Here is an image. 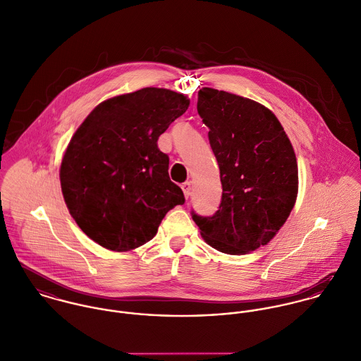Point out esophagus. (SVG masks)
<instances>
[{
    "label": "esophagus",
    "instance_id": "esophagus-1",
    "mask_svg": "<svg viewBox=\"0 0 361 361\" xmlns=\"http://www.w3.org/2000/svg\"><path fill=\"white\" fill-rule=\"evenodd\" d=\"M182 190H183L185 197L189 199V196H190V193H192V185H190V182H185V183L182 185Z\"/></svg>",
    "mask_w": 361,
    "mask_h": 361
}]
</instances>
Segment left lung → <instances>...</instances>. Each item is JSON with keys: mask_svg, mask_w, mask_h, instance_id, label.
<instances>
[{"mask_svg": "<svg viewBox=\"0 0 361 361\" xmlns=\"http://www.w3.org/2000/svg\"><path fill=\"white\" fill-rule=\"evenodd\" d=\"M197 111L219 165L222 199L212 216L192 214L207 245L226 255L265 246L293 209L299 175L293 146L271 109L224 90H199Z\"/></svg>", "mask_w": 361, "mask_h": 361, "instance_id": "1", "label": "left lung"}]
</instances>
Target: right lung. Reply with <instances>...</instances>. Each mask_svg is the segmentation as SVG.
I'll use <instances>...</instances> for the list:
<instances>
[{"mask_svg": "<svg viewBox=\"0 0 361 361\" xmlns=\"http://www.w3.org/2000/svg\"><path fill=\"white\" fill-rule=\"evenodd\" d=\"M189 104L185 94L145 87L99 104L78 128L59 180L69 214L92 240L112 252L137 249L185 203L157 140Z\"/></svg>", "mask_w": 361, "mask_h": 361, "instance_id": "1", "label": "right lung"}]
</instances>
